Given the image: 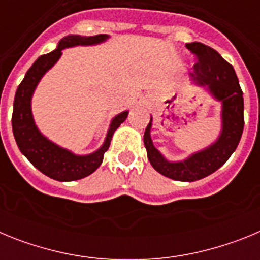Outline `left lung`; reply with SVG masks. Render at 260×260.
Listing matches in <instances>:
<instances>
[{
	"label": "left lung",
	"instance_id": "1",
	"mask_svg": "<svg viewBox=\"0 0 260 260\" xmlns=\"http://www.w3.org/2000/svg\"><path fill=\"white\" fill-rule=\"evenodd\" d=\"M186 48L197 56V63L190 77L198 86H207L211 95L221 102L222 130L217 141L210 147L192 153L183 161L172 162L158 152L151 139V126L144 132V146L151 165L162 176L176 181L192 182L210 176L226 162L240 143L243 132V96L233 66L219 53L202 43H189Z\"/></svg>",
	"mask_w": 260,
	"mask_h": 260
}]
</instances>
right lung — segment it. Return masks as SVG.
<instances>
[{
	"instance_id": "obj_1",
	"label": "right lung",
	"mask_w": 260,
	"mask_h": 260,
	"mask_svg": "<svg viewBox=\"0 0 260 260\" xmlns=\"http://www.w3.org/2000/svg\"><path fill=\"white\" fill-rule=\"evenodd\" d=\"M108 38H109L108 35H96L88 38L79 35L66 36L59 41L58 47L53 52L40 56L34 62V65L24 75V79L18 86L14 99L13 117H11L14 138L20 152L28 158V161L38 168L41 173H44L53 180L75 181L93 173L103 162L105 151L109 148L112 135L114 134L117 127L125 121L128 112L125 110L112 119L104 144L98 151L89 155L78 156L54 144L39 132L31 112V99L34 91L40 82L41 77L58 61L62 50L65 48L75 47V45H95L103 43Z\"/></svg>"
}]
</instances>
